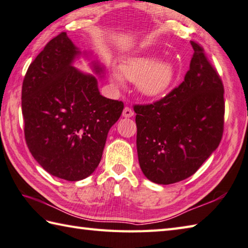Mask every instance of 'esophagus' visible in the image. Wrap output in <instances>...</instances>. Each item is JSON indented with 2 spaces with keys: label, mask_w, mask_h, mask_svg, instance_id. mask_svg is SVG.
Masks as SVG:
<instances>
[{
  "label": "esophagus",
  "mask_w": 248,
  "mask_h": 248,
  "mask_svg": "<svg viewBox=\"0 0 248 248\" xmlns=\"http://www.w3.org/2000/svg\"><path fill=\"white\" fill-rule=\"evenodd\" d=\"M134 115V111L129 108V107H125L123 110V116L124 118H132Z\"/></svg>",
  "instance_id": "1"
}]
</instances>
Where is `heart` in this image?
<instances>
[{
	"label": "heart",
	"instance_id": "obj_1",
	"mask_svg": "<svg viewBox=\"0 0 248 248\" xmlns=\"http://www.w3.org/2000/svg\"><path fill=\"white\" fill-rule=\"evenodd\" d=\"M120 72L126 80L138 82L142 95L155 98L164 95L175 78V67L168 60H158L155 56H140L125 60L120 64ZM115 84H122L119 73L112 74Z\"/></svg>",
	"mask_w": 248,
	"mask_h": 248
}]
</instances>
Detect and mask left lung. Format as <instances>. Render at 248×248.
I'll use <instances>...</instances> for the list:
<instances>
[{
	"label": "left lung",
	"instance_id": "8db88e82",
	"mask_svg": "<svg viewBox=\"0 0 248 248\" xmlns=\"http://www.w3.org/2000/svg\"><path fill=\"white\" fill-rule=\"evenodd\" d=\"M185 81L161 100L136 105L139 165L149 180L170 185L192 176L218 148L223 133V85L201 46Z\"/></svg>",
	"mask_w": 248,
	"mask_h": 248
}]
</instances>
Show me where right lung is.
I'll return each mask as SVG.
<instances>
[{"instance_id":"right-lung-1","label":"right lung","mask_w":248,"mask_h":248,"mask_svg":"<svg viewBox=\"0 0 248 248\" xmlns=\"http://www.w3.org/2000/svg\"><path fill=\"white\" fill-rule=\"evenodd\" d=\"M82 53L66 32L50 40L23 78L21 108L27 146L50 175L78 181L99 165L122 101L100 95L97 78L73 67ZM98 76L104 66L93 62Z\"/></svg>"}]
</instances>
